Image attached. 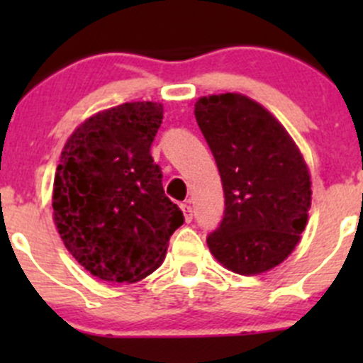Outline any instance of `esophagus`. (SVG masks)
Returning <instances> with one entry per match:
<instances>
[{
    "mask_svg": "<svg viewBox=\"0 0 363 363\" xmlns=\"http://www.w3.org/2000/svg\"><path fill=\"white\" fill-rule=\"evenodd\" d=\"M181 208H182V214H184L186 223L191 221V219H193V208H191V205H189V202L182 203V205H181Z\"/></svg>",
    "mask_w": 363,
    "mask_h": 363,
    "instance_id": "1",
    "label": "esophagus"
}]
</instances>
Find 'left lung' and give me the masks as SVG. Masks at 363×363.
Masks as SVG:
<instances>
[{"mask_svg":"<svg viewBox=\"0 0 363 363\" xmlns=\"http://www.w3.org/2000/svg\"><path fill=\"white\" fill-rule=\"evenodd\" d=\"M225 191V212L207 237L226 269L267 272L300 240L311 207V175L283 124L251 98L212 94L195 104Z\"/></svg>","mask_w":363,"mask_h":363,"instance_id":"1","label":"left lung"}]
</instances>
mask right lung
<instances>
[{
	"label": "right lung",
	"mask_w": 363,
	"mask_h": 363,
	"mask_svg": "<svg viewBox=\"0 0 363 363\" xmlns=\"http://www.w3.org/2000/svg\"><path fill=\"white\" fill-rule=\"evenodd\" d=\"M163 105L123 104L84 121L61 152L54 223L69 255L93 276L137 283L163 262L184 223L151 156Z\"/></svg>",
	"instance_id": "right-lung-1"
}]
</instances>
